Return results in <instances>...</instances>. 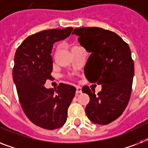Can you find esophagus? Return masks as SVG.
Segmentation results:
<instances>
[{
  "mask_svg": "<svg viewBox=\"0 0 148 148\" xmlns=\"http://www.w3.org/2000/svg\"><path fill=\"white\" fill-rule=\"evenodd\" d=\"M82 93V89H81V87H77L76 88V94L77 95H79V94H81Z\"/></svg>",
  "mask_w": 148,
  "mask_h": 148,
  "instance_id": "34e87169",
  "label": "esophagus"
}]
</instances>
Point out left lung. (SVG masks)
<instances>
[{"instance_id": "8db88e82", "label": "left lung", "mask_w": 148, "mask_h": 148, "mask_svg": "<svg viewBox=\"0 0 148 148\" xmlns=\"http://www.w3.org/2000/svg\"><path fill=\"white\" fill-rule=\"evenodd\" d=\"M72 34L90 53L86 78L101 84L97 95L94 88H82L90 97L86 114L95 124H110L122 114L131 97L134 67L130 47L116 33L100 27L76 28Z\"/></svg>"}]
</instances>
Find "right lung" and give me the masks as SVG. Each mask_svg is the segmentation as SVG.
Masks as SVG:
<instances>
[{
	"label": "right lung",
	"mask_w": 148,
	"mask_h": 148,
	"mask_svg": "<svg viewBox=\"0 0 148 148\" xmlns=\"http://www.w3.org/2000/svg\"><path fill=\"white\" fill-rule=\"evenodd\" d=\"M73 27L52 29L27 37L16 51L13 80L22 109L29 120L47 130L62 127L67 117V108L76 88L60 83L47 89L46 80L51 79L53 69L51 50L57 41L69 37Z\"/></svg>",
	"instance_id": "add662e5"
}]
</instances>
